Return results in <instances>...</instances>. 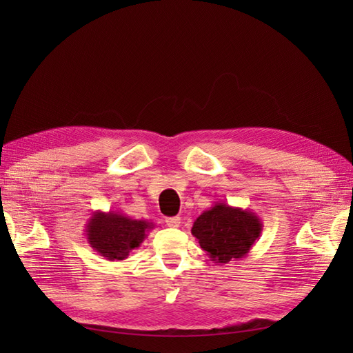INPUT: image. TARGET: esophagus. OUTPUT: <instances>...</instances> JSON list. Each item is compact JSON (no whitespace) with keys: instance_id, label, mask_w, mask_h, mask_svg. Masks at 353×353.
<instances>
[{"instance_id":"esophagus-1","label":"esophagus","mask_w":353,"mask_h":353,"mask_svg":"<svg viewBox=\"0 0 353 353\" xmlns=\"http://www.w3.org/2000/svg\"><path fill=\"white\" fill-rule=\"evenodd\" d=\"M165 223L168 228H179L181 226V216H168V219H165Z\"/></svg>"}]
</instances>
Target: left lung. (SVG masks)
I'll return each instance as SVG.
<instances>
[{
    "label": "left lung",
    "mask_w": 353,
    "mask_h": 353,
    "mask_svg": "<svg viewBox=\"0 0 353 353\" xmlns=\"http://www.w3.org/2000/svg\"><path fill=\"white\" fill-rule=\"evenodd\" d=\"M261 232L262 221L256 214L220 201L197 216L191 229L201 249L219 264L244 258Z\"/></svg>",
    "instance_id": "1"
}]
</instances>
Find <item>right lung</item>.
Segmentation results:
<instances>
[{"instance_id": "obj_1", "label": "right lung", "mask_w": 353, "mask_h": 353, "mask_svg": "<svg viewBox=\"0 0 353 353\" xmlns=\"http://www.w3.org/2000/svg\"><path fill=\"white\" fill-rule=\"evenodd\" d=\"M154 228L152 221L134 220L118 211H97L86 223V239L108 261H123L139 247Z\"/></svg>"}]
</instances>
